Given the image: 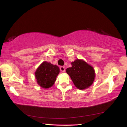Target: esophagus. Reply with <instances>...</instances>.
<instances>
[{"label":"esophagus","mask_w":127,"mask_h":127,"mask_svg":"<svg viewBox=\"0 0 127 127\" xmlns=\"http://www.w3.org/2000/svg\"><path fill=\"white\" fill-rule=\"evenodd\" d=\"M60 70L61 71V72H65V67H64V66H61V67H60Z\"/></svg>","instance_id":"34e87169"}]
</instances>
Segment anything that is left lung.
<instances>
[{"mask_svg":"<svg viewBox=\"0 0 127 127\" xmlns=\"http://www.w3.org/2000/svg\"><path fill=\"white\" fill-rule=\"evenodd\" d=\"M72 67L66 69L74 84L80 90L91 86L95 79V71L91 66L83 60H77L71 63Z\"/></svg>","mask_w":127,"mask_h":127,"instance_id":"8db88e82","label":"left lung"}]
</instances>
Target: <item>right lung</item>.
Listing matches in <instances>:
<instances>
[{
    "instance_id": "right-lung-1",
    "label": "right lung",
    "mask_w": 127,
    "mask_h": 127,
    "mask_svg": "<svg viewBox=\"0 0 127 127\" xmlns=\"http://www.w3.org/2000/svg\"><path fill=\"white\" fill-rule=\"evenodd\" d=\"M60 73V69L57 65L43 62L35 72V77L39 86L42 88L51 87L56 80Z\"/></svg>"
}]
</instances>
